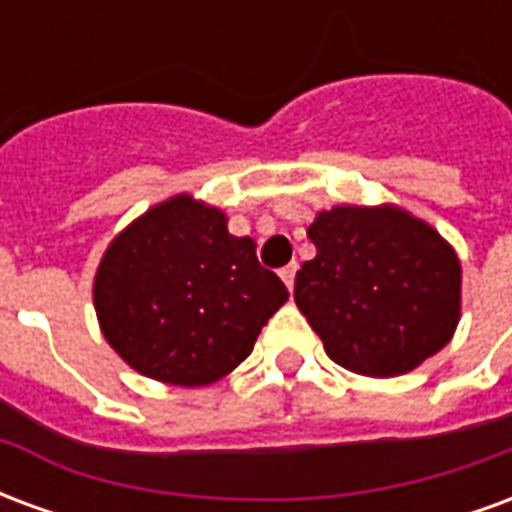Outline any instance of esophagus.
<instances>
[{"label": "esophagus", "instance_id": "1", "mask_svg": "<svg viewBox=\"0 0 512 512\" xmlns=\"http://www.w3.org/2000/svg\"><path fill=\"white\" fill-rule=\"evenodd\" d=\"M296 268H299V263H288V266L279 271V277L288 285V290H293V282H296Z\"/></svg>", "mask_w": 512, "mask_h": 512}]
</instances>
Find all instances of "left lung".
I'll return each instance as SVG.
<instances>
[{
    "instance_id": "1",
    "label": "left lung",
    "mask_w": 512,
    "mask_h": 512,
    "mask_svg": "<svg viewBox=\"0 0 512 512\" xmlns=\"http://www.w3.org/2000/svg\"><path fill=\"white\" fill-rule=\"evenodd\" d=\"M318 255L293 299L351 373L395 378L450 343L461 321V260L436 227L400 205H334L307 227Z\"/></svg>"
}]
</instances>
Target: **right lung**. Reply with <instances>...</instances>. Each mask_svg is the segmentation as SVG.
<instances>
[{"label":"right lung","mask_w":512,"mask_h":512,"mask_svg":"<svg viewBox=\"0 0 512 512\" xmlns=\"http://www.w3.org/2000/svg\"><path fill=\"white\" fill-rule=\"evenodd\" d=\"M285 301L288 288L257 263L255 241L230 235L227 213L194 194L136 216L93 279L106 343L136 373L172 386L233 373Z\"/></svg>","instance_id":"right-lung-1"}]
</instances>
